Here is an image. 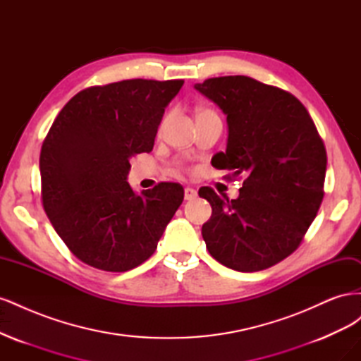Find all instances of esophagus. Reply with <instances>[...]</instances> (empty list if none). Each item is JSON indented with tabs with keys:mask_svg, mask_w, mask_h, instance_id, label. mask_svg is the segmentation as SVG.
<instances>
[{
	"mask_svg": "<svg viewBox=\"0 0 361 361\" xmlns=\"http://www.w3.org/2000/svg\"><path fill=\"white\" fill-rule=\"evenodd\" d=\"M183 197H185V200H188V202L195 200V199H197V191H195V190L191 188V187H187V188H185Z\"/></svg>",
	"mask_w": 361,
	"mask_h": 361,
	"instance_id": "esophagus-1",
	"label": "esophagus"
}]
</instances>
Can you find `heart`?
I'll return each instance as SVG.
<instances>
[{"label":"heart","instance_id":"heart-1","mask_svg":"<svg viewBox=\"0 0 361 361\" xmlns=\"http://www.w3.org/2000/svg\"><path fill=\"white\" fill-rule=\"evenodd\" d=\"M203 111H207V110H203Z\"/></svg>","mask_w":361,"mask_h":361}]
</instances>
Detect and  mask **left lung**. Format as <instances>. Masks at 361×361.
<instances>
[{
    "label": "left lung",
    "mask_w": 361,
    "mask_h": 361,
    "mask_svg": "<svg viewBox=\"0 0 361 361\" xmlns=\"http://www.w3.org/2000/svg\"><path fill=\"white\" fill-rule=\"evenodd\" d=\"M194 89L227 116V147L212 166L245 178L233 200L200 188V197L212 206L202 227L206 248L235 271L267 269L298 248L319 211L324 141L305 106L279 87L235 75L209 78Z\"/></svg>",
    "instance_id": "1"
}]
</instances>
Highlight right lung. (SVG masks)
I'll use <instances>...</instances> for the list:
<instances>
[{
  "label": "right lung",
  "mask_w": 361,
  "mask_h": 361,
  "mask_svg": "<svg viewBox=\"0 0 361 361\" xmlns=\"http://www.w3.org/2000/svg\"><path fill=\"white\" fill-rule=\"evenodd\" d=\"M183 80H125L76 93L40 150L42 203L63 243L84 264L123 272L147 260L183 200L161 182L135 194L130 158L154 149L166 106Z\"/></svg>",
  "instance_id": "1"
}]
</instances>
